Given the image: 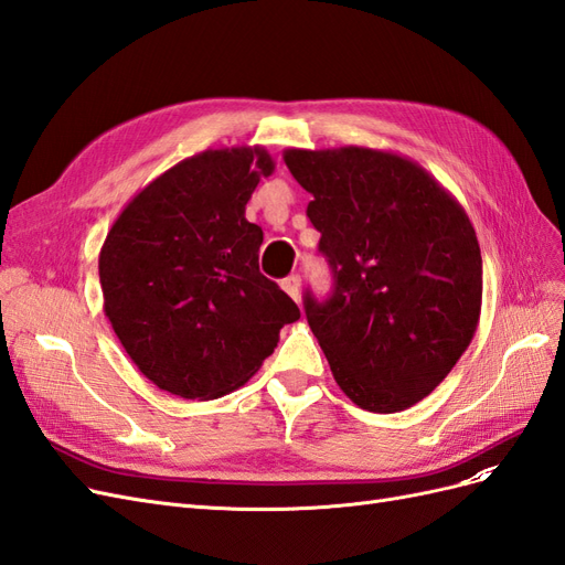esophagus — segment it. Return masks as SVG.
I'll list each match as a JSON object with an SVG mask.
<instances>
[{"instance_id": "1", "label": "esophagus", "mask_w": 565, "mask_h": 565, "mask_svg": "<svg viewBox=\"0 0 565 565\" xmlns=\"http://www.w3.org/2000/svg\"><path fill=\"white\" fill-rule=\"evenodd\" d=\"M280 285H282V289H285L289 297H292L295 301H299V289H301V278L299 276H287Z\"/></svg>"}]
</instances>
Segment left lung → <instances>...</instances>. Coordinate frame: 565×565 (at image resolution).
Returning a JSON list of instances; mask_svg holds the SVG:
<instances>
[{
	"label": "left lung",
	"instance_id": "obj_1",
	"mask_svg": "<svg viewBox=\"0 0 565 565\" xmlns=\"http://www.w3.org/2000/svg\"><path fill=\"white\" fill-rule=\"evenodd\" d=\"M313 200L334 292L303 297L334 382L370 413L413 407L448 377L481 318L483 264L465 207L424 167L363 146L287 148Z\"/></svg>",
	"mask_w": 565,
	"mask_h": 565
}]
</instances>
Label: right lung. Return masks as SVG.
<instances>
[{
  "label": "right lung",
  "mask_w": 565,
  "mask_h": 565,
  "mask_svg": "<svg viewBox=\"0 0 565 565\" xmlns=\"http://www.w3.org/2000/svg\"><path fill=\"white\" fill-rule=\"evenodd\" d=\"M273 169L262 146L185 158L127 202L100 247L104 311L119 344L172 396L212 401L241 388L301 316L259 273L264 231L245 218Z\"/></svg>",
  "instance_id": "right-lung-1"
}]
</instances>
